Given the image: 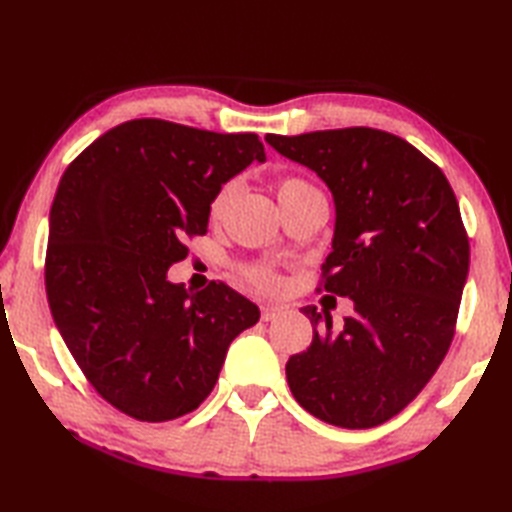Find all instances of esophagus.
I'll use <instances>...</instances> for the list:
<instances>
[{"instance_id":"34e87169","label":"esophagus","mask_w":512,"mask_h":512,"mask_svg":"<svg viewBox=\"0 0 512 512\" xmlns=\"http://www.w3.org/2000/svg\"><path fill=\"white\" fill-rule=\"evenodd\" d=\"M279 314H284V306H275V303H266V306H262L264 321H273L279 317Z\"/></svg>"}]
</instances>
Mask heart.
<instances>
[{
    "label": "heart",
    "instance_id": "obj_1",
    "mask_svg": "<svg viewBox=\"0 0 512 512\" xmlns=\"http://www.w3.org/2000/svg\"><path fill=\"white\" fill-rule=\"evenodd\" d=\"M231 195H233V184H224V187L217 189V193L211 200V206H209V213L213 220H220V217L224 215L228 202H231ZM308 195H321V191L301 178H284L277 182V200L281 206L292 202V200L308 198ZM250 279H253L262 290H277L279 288V279L264 268L253 270V273H250Z\"/></svg>",
    "mask_w": 512,
    "mask_h": 512
}]
</instances>
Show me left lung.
<instances>
[{"instance_id": "obj_1", "label": "left lung", "mask_w": 512, "mask_h": 512, "mask_svg": "<svg viewBox=\"0 0 512 512\" xmlns=\"http://www.w3.org/2000/svg\"><path fill=\"white\" fill-rule=\"evenodd\" d=\"M334 200L323 288L350 297L341 332L303 308L314 336L286 363L299 405L345 429L383 424L420 394L449 352L469 277V237L449 180L420 151L372 127L266 134Z\"/></svg>"}]
</instances>
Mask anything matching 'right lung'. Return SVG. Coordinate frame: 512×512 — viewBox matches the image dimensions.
<instances>
[{"label": "right lung", "instance_id": "1", "mask_svg": "<svg viewBox=\"0 0 512 512\" xmlns=\"http://www.w3.org/2000/svg\"><path fill=\"white\" fill-rule=\"evenodd\" d=\"M266 162L255 134L158 118L118 125L65 169L50 209L52 319L92 387L127 416L180 418L211 394L259 308L224 284H171L184 239L204 235L217 189Z\"/></svg>", "mask_w": 512, "mask_h": 512}]
</instances>
